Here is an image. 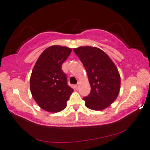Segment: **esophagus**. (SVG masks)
I'll return each instance as SVG.
<instances>
[{
	"label": "esophagus",
	"instance_id": "34e87169",
	"mask_svg": "<svg viewBox=\"0 0 150 150\" xmlns=\"http://www.w3.org/2000/svg\"><path fill=\"white\" fill-rule=\"evenodd\" d=\"M79 83H78L75 85L74 87H75V89H78V88H79Z\"/></svg>",
	"mask_w": 150,
	"mask_h": 150
}]
</instances>
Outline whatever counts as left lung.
<instances>
[{
	"label": "left lung",
	"instance_id": "8db88e82",
	"mask_svg": "<svg viewBox=\"0 0 150 150\" xmlns=\"http://www.w3.org/2000/svg\"><path fill=\"white\" fill-rule=\"evenodd\" d=\"M88 73L91 91L84 97L86 107L94 110L108 108L117 98L120 77L117 67L100 48L80 46L73 49Z\"/></svg>",
	"mask_w": 150,
	"mask_h": 150
}]
</instances>
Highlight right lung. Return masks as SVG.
<instances>
[{"instance_id":"add662e5","label":"right lung","mask_w":150,"mask_h":150,"mask_svg":"<svg viewBox=\"0 0 150 150\" xmlns=\"http://www.w3.org/2000/svg\"><path fill=\"white\" fill-rule=\"evenodd\" d=\"M71 49L61 46L46 48L35 62L30 77L33 98L44 110L57 112L64 110L73 89L68 86L62 64Z\"/></svg>"}]
</instances>
